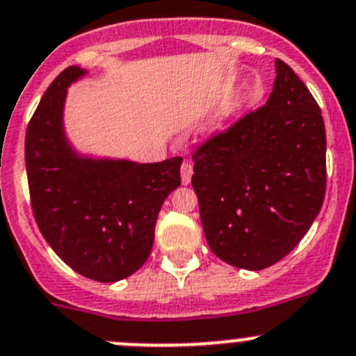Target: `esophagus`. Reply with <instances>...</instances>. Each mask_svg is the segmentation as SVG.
<instances>
[{
    "label": "esophagus",
    "instance_id": "1",
    "mask_svg": "<svg viewBox=\"0 0 356 356\" xmlns=\"http://www.w3.org/2000/svg\"><path fill=\"white\" fill-rule=\"evenodd\" d=\"M179 171H181V183L183 185H188V183L192 181V175H193L192 163H190V161H183Z\"/></svg>",
    "mask_w": 356,
    "mask_h": 356
}]
</instances>
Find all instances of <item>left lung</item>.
<instances>
[{"mask_svg": "<svg viewBox=\"0 0 356 356\" xmlns=\"http://www.w3.org/2000/svg\"><path fill=\"white\" fill-rule=\"evenodd\" d=\"M265 105L193 150L192 186L211 251L225 263L263 270L286 258L325 197L322 111L294 70L275 60Z\"/></svg>", "mask_w": 356, "mask_h": 356, "instance_id": "obj_1", "label": "left lung"}]
</instances>
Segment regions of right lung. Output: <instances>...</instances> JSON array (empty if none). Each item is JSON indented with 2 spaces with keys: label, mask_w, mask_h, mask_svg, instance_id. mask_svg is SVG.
Wrapping results in <instances>:
<instances>
[{
  "label": "right lung",
  "mask_w": 356,
  "mask_h": 356,
  "mask_svg": "<svg viewBox=\"0 0 356 356\" xmlns=\"http://www.w3.org/2000/svg\"><path fill=\"white\" fill-rule=\"evenodd\" d=\"M84 70L67 67L48 86L26 131L31 207L50 248L74 272L118 282L142 268L157 214L181 183V157L163 163L83 159L67 143V86Z\"/></svg>",
  "instance_id": "right-lung-1"
}]
</instances>
